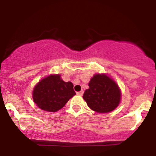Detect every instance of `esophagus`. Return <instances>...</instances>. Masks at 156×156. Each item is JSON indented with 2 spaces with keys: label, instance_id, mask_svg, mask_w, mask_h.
Listing matches in <instances>:
<instances>
[{
  "label": "esophagus",
  "instance_id": "esophagus-1",
  "mask_svg": "<svg viewBox=\"0 0 156 156\" xmlns=\"http://www.w3.org/2000/svg\"><path fill=\"white\" fill-rule=\"evenodd\" d=\"M83 90L80 91V92H77V94H78V95H80V96L83 95Z\"/></svg>",
  "mask_w": 156,
  "mask_h": 156
}]
</instances>
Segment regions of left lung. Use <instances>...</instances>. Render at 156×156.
<instances>
[{
    "label": "left lung",
    "mask_w": 156,
    "mask_h": 156,
    "mask_svg": "<svg viewBox=\"0 0 156 156\" xmlns=\"http://www.w3.org/2000/svg\"><path fill=\"white\" fill-rule=\"evenodd\" d=\"M88 85L83 98L92 110L108 113L117 108L121 101V90L110 76L105 73L94 74Z\"/></svg>",
    "instance_id": "1"
}]
</instances>
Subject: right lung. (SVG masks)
<instances>
[{
    "mask_svg": "<svg viewBox=\"0 0 156 156\" xmlns=\"http://www.w3.org/2000/svg\"><path fill=\"white\" fill-rule=\"evenodd\" d=\"M37 107L48 112H56L76 94L72 82H65L60 74H51L35 85L32 93Z\"/></svg>",
    "mask_w": 156,
    "mask_h": 156,
    "instance_id": "obj_1",
    "label": "right lung"
}]
</instances>
